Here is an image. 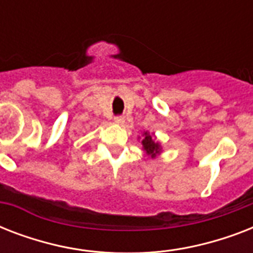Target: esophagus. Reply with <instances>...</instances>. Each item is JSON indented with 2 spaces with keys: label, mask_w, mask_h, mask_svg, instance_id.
<instances>
[{
  "label": "esophagus",
  "mask_w": 253,
  "mask_h": 253,
  "mask_svg": "<svg viewBox=\"0 0 253 253\" xmlns=\"http://www.w3.org/2000/svg\"><path fill=\"white\" fill-rule=\"evenodd\" d=\"M114 122L117 123V125H122V123L125 122V117H122V115H119V117H115Z\"/></svg>",
  "instance_id": "esophagus-1"
}]
</instances>
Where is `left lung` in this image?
I'll use <instances>...</instances> for the list:
<instances>
[{"instance_id":"left-lung-1","label":"left lung","mask_w":253,"mask_h":253,"mask_svg":"<svg viewBox=\"0 0 253 253\" xmlns=\"http://www.w3.org/2000/svg\"><path fill=\"white\" fill-rule=\"evenodd\" d=\"M138 139L142 140L143 151H144V152H146L151 159H156V156L163 152L162 144H160V142L156 140L155 134H150L148 131H143L142 138L139 136Z\"/></svg>"}]
</instances>
